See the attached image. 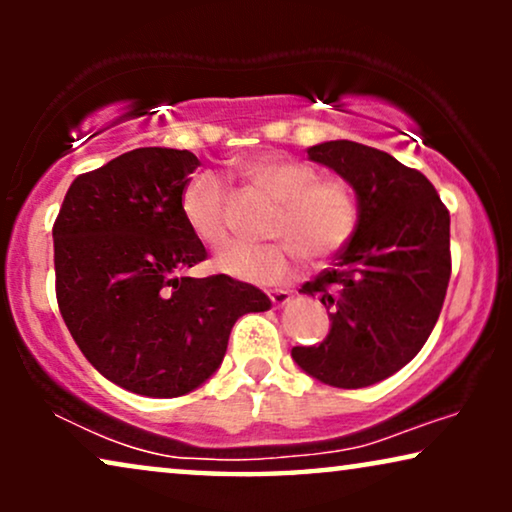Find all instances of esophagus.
I'll return each mask as SVG.
<instances>
[{
    "instance_id": "esophagus-1",
    "label": "esophagus",
    "mask_w": 512,
    "mask_h": 512,
    "mask_svg": "<svg viewBox=\"0 0 512 512\" xmlns=\"http://www.w3.org/2000/svg\"><path fill=\"white\" fill-rule=\"evenodd\" d=\"M268 296H270V303L275 305V307H282V305H286L291 300V293L289 291H270Z\"/></svg>"
}]
</instances>
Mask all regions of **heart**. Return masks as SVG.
Wrapping results in <instances>:
<instances>
[{
    "label": "heart",
    "instance_id": "1",
    "mask_svg": "<svg viewBox=\"0 0 512 512\" xmlns=\"http://www.w3.org/2000/svg\"><path fill=\"white\" fill-rule=\"evenodd\" d=\"M237 170L279 205L270 240L284 244H233L216 256V268L223 275L258 286L282 284L293 275L296 254L307 263H324L352 242L359 226V202L345 181L321 179L317 167L284 153H256L244 158ZM179 209L198 242L221 247L228 240L230 195L212 174L186 181Z\"/></svg>",
    "mask_w": 512,
    "mask_h": 512
}]
</instances>
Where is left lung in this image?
<instances>
[{
	"label": "left lung",
	"mask_w": 512,
	"mask_h": 512,
	"mask_svg": "<svg viewBox=\"0 0 512 512\" xmlns=\"http://www.w3.org/2000/svg\"><path fill=\"white\" fill-rule=\"evenodd\" d=\"M354 188L359 226L333 268L303 284L331 331L291 356L314 380L361 389L415 359L436 326L450 282V212L422 172L349 139L307 149Z\"/></svg>",
	"instance_id": "obj_1"
}]
</instances>
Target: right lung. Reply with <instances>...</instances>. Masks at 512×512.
<instances>
[{
	"instance_id": "add662e5",
	"label": "right lung",
	"mask_w": 512,
	"mask_h": 512,
	"mask_svg": "<svg viewBox=\"0 0 512 512\" xmlns=\"http://www.w3.org/2000/svg\"><path fill=\"white\" fill-rule=\"evenodd\" d=\"M200 160L146 146L72 181L53 226L55 293L83 356L109 382L151 398L198 389L230 328L270 298L233 277H186L207 251L179 198Z\"/></svg>"
}]
</instances>
